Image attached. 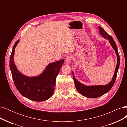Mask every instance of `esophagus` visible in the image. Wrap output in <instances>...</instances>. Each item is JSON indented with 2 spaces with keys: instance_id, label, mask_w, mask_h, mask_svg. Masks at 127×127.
<instances>
[{
  "instance_id": "1",
  "label": "esophagus",
  "mask_w": 127,
  "mask_h": 127,
  "mask_svg": "<svg viewBox=\"0 0 127 127\" xmlns=\"http://www.w3.org/2000/svg\"><path fill=\"white\" fill-rule=\"evenodd\" d=\"M72 60V57L71 56H67L66 58V63H67V64H69L71 63V61Z\"/></svg>"
}]
</instances>
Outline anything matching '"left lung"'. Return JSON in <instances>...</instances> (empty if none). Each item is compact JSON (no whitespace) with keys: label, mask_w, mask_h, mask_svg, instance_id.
I'll return each instance as SVG.
<instances>
[{"label":"left lung","mask_w":127,"mask_h":127,"mask_svg":"<svg viewBox=\"0 0 127 127\" xmlns=\"http://www.w3.org/2000/svg\"><path fill=\"white\" fill-rule=\"evenodd\" d=\"M99 33L101 35L109 41L112 47V48L116 52V54L117 57V66L115 69L114 74L113 75V78L110 82L109 83L105 85H91L87 86L85 85L82 83H80L78 80L76 78L74 75V72L72 71V76L73 79L75 83V85L76 88L77 90L78 91L79 93L83 95L84 96H85L88 98H96L101 96L107 93L112 88L114 85L115 80H116L117 72L120 65V56L119 55V53L118 51V48L117 44L115 43V42L113 38L111 37L109 34H107L105 31L101 27H98Z\"/></svg>","instance_id":"left-lung-1"}]
</instances>
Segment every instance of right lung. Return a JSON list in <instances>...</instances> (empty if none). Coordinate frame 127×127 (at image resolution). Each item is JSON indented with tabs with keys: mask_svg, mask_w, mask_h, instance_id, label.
<instances>
[{
	"mask_svg": "<svg viewBox=\"0 0 127 127\" xmlns=\"http://www.w3.org/2000/svg\"><path fill=\"white\" fill-rule=\"evenodd\" d=\"M20 40L15 43L11 52L9 67L15 85L19 92L31 100L41 102L50 98L55 91L56 77L64 63V59L49 64L39 75L29 77L22 74L15 65V49Z\"/></svg>",
	"mask_w": 127,
	"mask_h": 127,
	"instance_id": "right-lung-1",
	"label": "right lung"
}]
</instances>
